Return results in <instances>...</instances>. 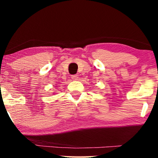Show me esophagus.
Segmentation results:
<instances>
[{
    "label": "esophagus",
    "mask_w": 158,
    "mask_h": 158,
    "mask_svg": "<svg viewBox=\"0 0 158 158\" xmlns=\"http://www.w3.org/2000/svg\"><path fill=\"white\" fill-rule=\"evenodd\" d=\"M71 79H73V80H77V79H78V76L77 75L71 76Z\"/></svg>",
    "instance_id": "34e87169"
}]
</instances>
